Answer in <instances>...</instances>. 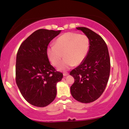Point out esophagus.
Segmentation results:
<instances>
[{
  "instance_id": "esophagus-1",
  "label": "esophagus",
  "mask_w": 129,
  "mask_h": 129,
  "mask_svg": "<svg viewBox=\"0 0 129 129\" xmlns=\"http://www.w3.org/2000/svg\"><path fill=\"white\" fill-rule=\"evenodd\" d=\"M69 75V73H67V72H64V73H63V76H68Z\"/></svg>"
}]
</instances>
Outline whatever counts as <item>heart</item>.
<instances>
[{"label":"heart","mask_w":129,"mask_h":129,"mask_svg":"<svg viewBox=\"0 0 129 129\" xmlns=\"http://www.w3.org/2000/svg\"><path fill=\"white\" fill-rule=\"evenodd\" d=\"M90 40L85 35L68 32L59 37L54 45L47 47L46 53L53 66H57L61 59L64 57L59 66V71H65L75 65L83 63L89 52Z\"/></svg>","instance_id":"heart-1"}]
</instances>
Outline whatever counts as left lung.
Here are the masks:
<instances>
[{
	"mask_svg": "<svg viewBox=\"0 0 129 129\" xmlns=\"http://www.w3.org/2000/svg\"><path fill=\"white\" fill-rule=\"evenodd\" d=\"M76 29L89 39L90 48L85 60L70 72V75L75 80L70 87V92L78 102L88 103L98 99L106 87L110 75V57L106 44L101 36L88 28Z\"/></svg>",
	"mask_w": 129,
	"mask_h": 129,
	"instance_id": "left-lung-1",
	"label": "left lung"
}]
</instances>
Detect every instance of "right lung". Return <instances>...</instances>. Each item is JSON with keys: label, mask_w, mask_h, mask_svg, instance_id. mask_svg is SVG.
I'll use <instances>...</instances> for the list:
<instances>
[{"label": "right lung", "mask_w": 129, "mask_h": 129, "mask_svg": "<svg viewBox=\"0 0 129 129\" xmlns=\"http://www.w3.org/2000/svg\"><path fill=\"white\" fill-rule=\"evenodd\" d=\"M61 30L39 29L30 35L19 47L16 63V82L28 103L45 107L54 100L56 85L63 74L50 64L46 50L51 40Z\"/></svg>", "instance_id": "obj_1"}]
</instances>
